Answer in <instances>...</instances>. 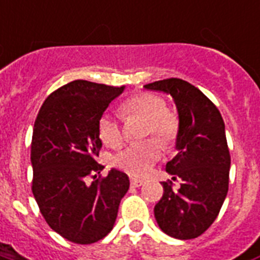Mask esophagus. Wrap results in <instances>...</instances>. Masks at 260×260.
<instances>
[{"instance_id":"obj_1","label":"esophagus","mask_w":260,"mask_h":260,"mask_svg":"<svg viewBox=\"0 0 260 260\" xmlns=\"http://www.w3.org/2000/svg\"><path fill=\"white\" fill-rule=\"evenodd\" d=\"M143 184H145V180H143V179H131V186H132V187H140V186H143Z\"/></svg>"}]
</instances>
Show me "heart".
<instances>
[{"instance_id": "b5f03b06", "label": "heart", "mask_w": 260, "mask_h": 260, "mask_svg": "<svg viewBox=\"0 0 260 260\" xmlns=\"http://www.w3.org/2000/svg\"><path fill=\"white\" fill-rule=\"evenodd\" d=\"M124 117H139L146 121L145 135H154L157 139L169 145L178 135L179 121L172 111L167 110L162 98L153 93H140L122 103L120 107ZM98 134L102 142L110 147H117L122 142V132L115 117L103 114L98 121ZM161 145L154 139L139 142L125 147L114 157L115 167L135 176L149 172L155 161L161 157Z\"/></svg>"}]
</instances>
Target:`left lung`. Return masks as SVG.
I'll return each mask as SVG.
<instances>
[{"label":"left lung","instance_id":"obj_1","mask_svg":"<svg viewBox=\"0 0 260 260\" xmlns=\"http://www.w3.org/2000/svg\"><path fill=\"white\" fill-rule=\"evenodd\" d=\"M145 88L172 96L179 115L176 155L165 169L182 183L174 189L172 182H162L155 220L171 237L191 240L212 224L228 196L230 153L224 122L216 106L187 81L168 78Z\"/></svg>","mask_w":260,"mask_h":260}]
</instances>
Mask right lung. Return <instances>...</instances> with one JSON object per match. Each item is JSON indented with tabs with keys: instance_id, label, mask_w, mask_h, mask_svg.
Returning a JSON list of instances; mask_svg holds the SVG:
<instances>
[{
	"instance_id": "1",
	"label": "right lung",
	"mask_w": 260,
	"mask_h": 260,
	"mask_svg": "<svg viewBox=\"0 0 260 260\" xmlns=\"http://www.w3.org/2000/svg\"><path fill=\"white\" fill-rule=\"evenodd\" d=\"M125 86L76 80L52 92L32 128V194L49 228L76 244H92L114 226L129 178L96 162L98 121ZM93 178V181L90 179Z\"/></svg>"
}]
</instances>
